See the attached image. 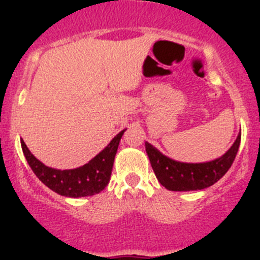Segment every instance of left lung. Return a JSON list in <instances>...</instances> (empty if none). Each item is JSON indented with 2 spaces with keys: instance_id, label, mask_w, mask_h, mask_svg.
<instances>
[{
  "instance_id": "8db88e82",
  "label": "left lung",
  "mask_w": 260,
  "mask_h": 260,
  "mask_svg": "<svg viewBox=\"0 0 260 260\" xmlns=\"http://www.w3.org/2000/svg\"><path fill=\"white\" fill-rule=\"evenodd\" d=\"M239 133L233 146L219 158L201 164L175 161L165 156L151 143L146 142V152L157 180L170 191H195L210 187L232 167L240 145Z\"/></svg>"
}]
</instances>
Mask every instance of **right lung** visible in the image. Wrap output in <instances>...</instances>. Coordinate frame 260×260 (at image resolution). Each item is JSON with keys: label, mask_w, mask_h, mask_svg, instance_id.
<instances>
[{"label": "right lung", "mask_w": 260, "mask_h": 260, "mask_svg": "<svg viewBox=\"0 0 260 260\" xmlns=\"http://www.w3.org/2000/svg\"><path fill=\"white\" fill-rule=\"evenodd\" d=\"M124 131H120L88 164L73 170H56L45 166L31 153L23 140H21V147L34 174L50 190L67 198H84L99 193L109 183L115 153Z\"/></svg>", "instance_id": "right-lung-1"}]
</instances>
